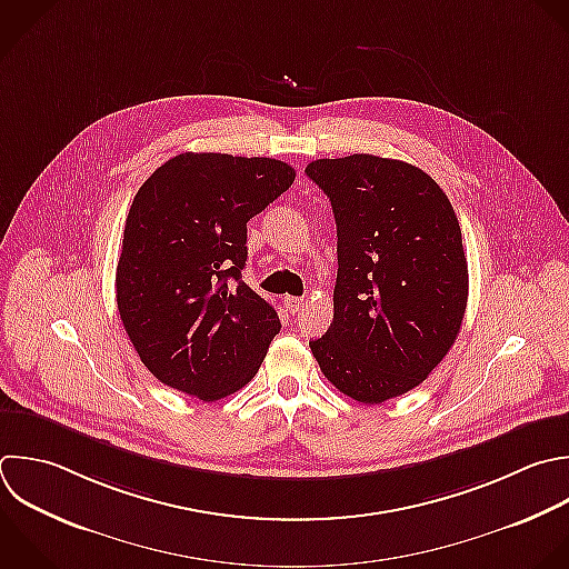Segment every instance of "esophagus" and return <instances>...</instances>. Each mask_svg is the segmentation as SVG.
Listing matches in <instances>:
<instances>
[{
  "label": "esophagus",
  "instance_id": "obj_1",
  "mask_svg": "<svg viewBox=\"0 0 569 569\" xmlns=\"http://www.w3.org/2000/svg\"><path fill=\"white\" fill-rule=\"evenodd\" d=\"M284 305L291 313H298L302 307H305V298H296V296H287L284 298Z\"/></svg>",
  "mask_w": 569,
  "mask_h": 569
}]
</instances>
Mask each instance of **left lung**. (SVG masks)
<instances>
[{
  "label": "left lung",
  "instance_id": "obj_1",
  "mask_svg": "<svg viewBox=\"0 0 569 569\" xmlns=\"http://www.w3.org/2000/svg\"><path fill=\"white\" fill-rule=\"evenodd\" d=\"M305 173L338 229L333 322L309 347L338 391L380 405L418 387L460 331L469 276L458 218L442 189L400 160L353 153Z\"/></svg>",
  "mask_w": 569,
  "mask_h": 569
}]
</instances>
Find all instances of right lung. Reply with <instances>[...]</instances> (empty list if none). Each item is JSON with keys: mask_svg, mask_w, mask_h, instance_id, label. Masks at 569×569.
Here are the masks:
<instances>
[{"mask_svg": "<svg viewBox=\"0 0 569 569\" xmlns=\"http://www.w3.org/2000/svg\"><path fill=\"white\" fill-rule=\"evenodd\" d=\"M293 180L271 158L180 153L136 193L116 298L140 360L167 387L213 402L258 373L280 318L242 280L247 222Z\"/></svg>", "mask_w": 569, "mask_h": 569, "instance_id": "add662e5", "label": "right lung"}]
</instances>
